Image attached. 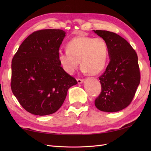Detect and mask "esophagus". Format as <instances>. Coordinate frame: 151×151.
Instances as JSON below:
<instances>
[{"label": "esophagus", "mask_w": 151, "mask_h": 151, "mask_svg": "<svg viewBox=\"0 0 151 151\" xmlns=\"http://www.w3.org/2000/svg\"><path fill=\"white\" fill-rule=\"evenodd\" d=\"M84 79H81V78L77 79V82H78V84H82V83L84 82Z\"/></svg>", "instance_id": "obj_1"}]
</instances>
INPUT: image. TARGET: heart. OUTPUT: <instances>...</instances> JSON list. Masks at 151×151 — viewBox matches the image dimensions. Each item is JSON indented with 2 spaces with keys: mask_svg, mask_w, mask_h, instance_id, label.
<instances>
[{
  "mask_svg": "<svg viewBox=\"0 0 151 151\" xmlns=\"http://www.w3.org/2000/svg\"><path fill=\"white\" fill-rule=\"evenodd\" d=\"M67 50L60 51L58 59L63 69L73 74L77 69L79 61L82 70L96 75L104 70L107 62V44L101 37L81 36L73 38L66 45Z\"/></svg>",
  "mask_w": 151,
  "mask_h": 151,
  "instance_id": "b5f03b06",
  "label": "heart"
}]
</instances>
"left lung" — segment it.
Segmentation results:
<instances>
[{"label": "left lung", "instance_id": "1", "mask_svg": "<svg viewBox=\"0 0 151 151\" xmlns=\"http://www.w3.org/2000/svg\"><path fill=\"white\" fill-rule=\"evenodd\" d=\"M107 44L110 62L99 76L101 92L95 100L99 110L115 112L129 106L140 82L137 55L130 44L117 34L94 30Z\"/></svg>", "mask_w": 151, "mask_h": 151}]
</instances>
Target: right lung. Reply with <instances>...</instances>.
I'll return each instance as SVG.
<instances>
[{
	"label": "right lung",
	"mask_w": 151,
	"mask_h": 151,
	"mask_svg": "<svg viewBox=\"0 0 151 151\" xmlns=\"http://www.w3.org/2000/svg\"><path fill=\"white\" fill-rule=\"evenodd\" d=\"M65 32H34L19 47L12 61L11 88L25 110L47 115L62 106L67 91L76 80L61 67L59 49Z\"/></svg>",
	"instance_id": "1"
}]
</instances>
